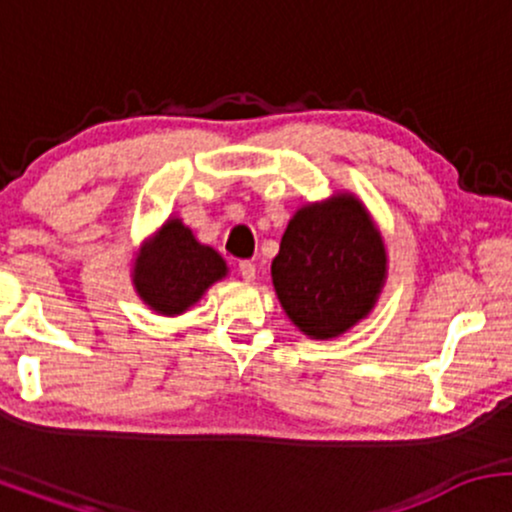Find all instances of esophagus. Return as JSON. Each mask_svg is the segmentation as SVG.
Instances as JSON below:
<instances>
[{
	"label": "esophagus",
	"instance_id": "1",
	"mask_svg": "<svg viewBox=\"0 0 512 512\" xmlns=\"http://www.w3.org/2000/svg\"><path fill=\"white\" fill-rule=\"evenodd\" d=\"M238 272H240V276H243L245 281H255V276H257L255 264H252L250 260H240L238 262Z\"/></svg>",
	"mask_w": 512,
	"mask_h": 512
}]
</instances>
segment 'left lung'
Wrapping results in <instances>:
<instances>
[{"label": "left lung", "instance_id": "obj_1", "mask_svg": "<svg viewBox=\"0 0 512 512\" xmlns=\"http://www.w3.org/2000/svg\"><path fill=\"white\" fill-rule=\"evenodd\" d=\"M383 279V238L349 195L296 211L272 262L286 315L317 339L337 337L368 315Z\"/></svg>", "mask_w": 512, "mask_h": 512}]
</instances>
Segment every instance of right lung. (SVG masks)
<instances>
[{
	"instance_id": "add662e5",
	"label": "right lung",
	"mask_w": 512,
	"mask_h": 512,
	"mask_svg": "<svg viewBox=\"0 0 512 512\" xmlns=\"http://www.w3.org/2000/svg\"><path fill=\"white\" fill-rule=\"evenodd\" d=\"M226 276L216 250L199 245L190 228L168 221L134 264V286L146 305L161 315H178Z\"/></svg>"
}]
</instances>
